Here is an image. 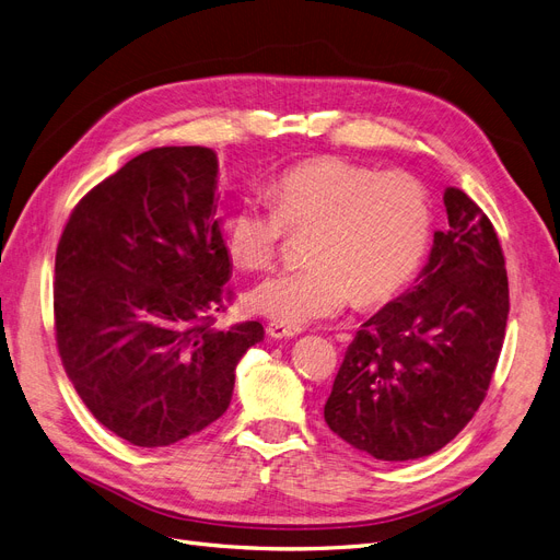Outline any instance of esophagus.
Wrapping results in <instances>:
<instances>
[{"instance_id":"obj_1","label":"esophagus","mask_w":560,"mask_h":560,"mask_svg":"<svg viewBox=\"0 0 560 560\" xmlns=\"http://www.w3.org/2000/svg\"><path fill=\"white\" fill-rule=\"evenodd\" d=\"M265 331H267V336L275 338V340H281V338H293V336H298V334H300V331H295V329H288V327L277 325V323H267Z\"/></svg>"}]
</instances>
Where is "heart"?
Wrapping results in <instances>:
<instances>
[{"label": "heart", "instance_id": "obj_1", "mask_svg": "<svg viewBox=\"0 0 560 560\" xmlns=\"http://www.w3.org/2000/svg\"><path fill=\"white\" fill-rule=\"evenodd\" d=\"M272 206L245 199L224 224L231 262L262 272L290 233H311L304 270L260 281L247 306L288 329L334 318L354 295L359 306L392 302L415 279L430 242L421 183L336 155L288 166L270 183Z\"/></svg>", "mask_w": 560, "mask_h": 560}]
</instances>
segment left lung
Masks as SVG:
<instances>
[{"mask_svg":"<svg viewBox=\"0 0 560 560\" xmlns=\"http://www.w3.org/2000/svg\"><path fill=\"white\" fill-rule=\"evenodd\" d=\"M417 285L361 325L340 363L325 421L375 459L444 448L490 388L508 323V275L492 222L465 191H444Z\"/></svg>","mask_w":560,"mask_h":560,"instance_id":"8db88e82","label":"left lung"}]
</instances>
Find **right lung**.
I'll use <instances>...</instances> for the list:
<instances>
[{
    "instance_id": "right-lung-1",
    "label": "right lung",
    "mask_w": 560,
    "mask_h": 560,
    "mask_svg": "<svg viewBox=\"0 0 560 560\" xmlns=\"http://www.w3.org/2000/svg\"><path fill=\"white\" fill-rule=\"evenodd\" d=\"M220 164L203 145L132 158L70 212L55 260L66 375L107 430L172 446L220 419L235 366L265 331L214 327L231 290L217 217Z\"/></svg>"
}]
</instances>
